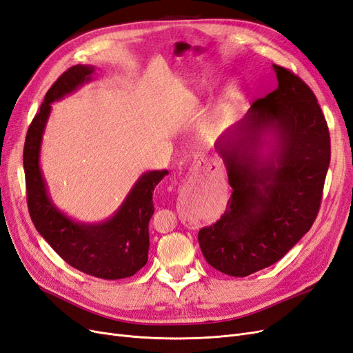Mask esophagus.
Returning <instances> with one entry per match:
<instances>
[{
  "instance_id": "1",
  "label": "esophagus",
  "mask_w": 353,
  "mask_h": 353,
  "mask_svg": "<svg viewBox=\"0 0 353 353\" xmlns=\"http://www.w3.org/2000/svg\"><path fill=\"white\" fill-rule=\"evenodd\" d=\"M199 163H200V165H201V163H203V165H206V160H203V159H201V160H200V162H199Z\"/></svg>"
}]
</instances>
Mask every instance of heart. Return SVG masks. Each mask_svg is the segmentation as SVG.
<instances>
[{
    "mask_svg": "<svg viewBox=\"0 0 353 353\" xmlns=\"http://www.w3.org/2000/svg\"><path fill=\"white\" fill-rule=\"evenodd\" d=\"M210 87H208V83L203 85V87L199 90V95L208 94ZM237 95H239V87L236 82H230L223 92L221 94V97L215 105V109L212 110L209 116V126L212 130H216L221 125L227 122L228 117L231 116L234 108H236V101H237Z\"/></svg>",
    "mask_w": 353,
    "mask_h": 353,
    "instance_id": "heart-1",
    "label": "heart"
}]
</instances>
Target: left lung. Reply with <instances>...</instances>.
I'll return each instance as SVG.
<instances>
[{"label": "left lung", "instance_id": "8db88e82", "mask_svg": "<svg viewBox=\"0 0 353 353\" xmlns=\"http://www.w3.org/2000/svg\"><path fill=\"white\" fill-rule=\"evenodd\" d=\"M279 85L215 144L232 194L218 222L199 231L213 268L248 276L280 261L311 230L330 165V134L315 94L272 65Z\"/></svg>", "mask_w": 353, "mask_h": 353}]
</instances>
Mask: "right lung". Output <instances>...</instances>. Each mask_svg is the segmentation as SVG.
Segmentation results:
<instances>
[{
	"label": "right lung",
	"instance_id": "obj_1",
	"mask_svg": "<svg viewBox=\"0 0 353 353\" xmlns=\"http://www.w3.org/2000/svg\"><path fill=\"white\" fill-rule=\"evenodd\" d=\"M95 68L77 65L52 83L32 121L23 148L28 208L32 222L61 259L85 274L103 280L134 275L147 263L148 222L153 216V191L169 172L148 170L140 175L122 205L112 216L100 222L70 218L52 201L41 169V147L51 104L79 90L94 79Z\"/></svg>",
	"mask_w": 353,
	"mask_h": 353
}]
</instances>
